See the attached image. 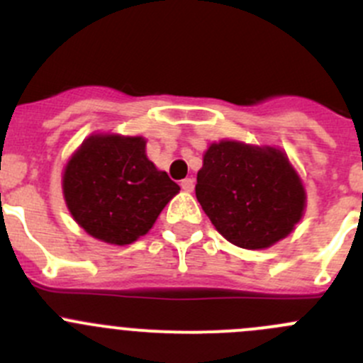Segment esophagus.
Wrapping results in <instances>:
<instances>
[{"label": "esophagus", "mask_w": 363, "mask_h": 363, "mask_svg": "<svg viewBox=\"0 0 363 363\" xmlns=\"http://www.w3.org/2000/svg\"><path fill=\"white\" fill-rule=\"evenodd\" d=\"M181 188L184 189L186 193H191L193 189H195V181H193L191 177H186V179H182V181H181Z\"/></svg>", "instance_id": "34e87169"}]
</instances>
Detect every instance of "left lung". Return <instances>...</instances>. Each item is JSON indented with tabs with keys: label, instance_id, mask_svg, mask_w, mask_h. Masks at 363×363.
<instances>
[{
	"label": "left lung",
	"instance_id": "1",
	"mask_svg": "<svg viewBox=\"0 0 363 363\" xmlns=\"http://www.w3.org/2000/svg\"><path fill=\"white\" fill-rule=\"evenodd\" d=\"M195 191L216 230L242 250H267L290 235L307 203L283 149L239 140L208 145Z\"/></svg>",
	"mask_w": 363,
	"mask_h": 363
}]
</instances>
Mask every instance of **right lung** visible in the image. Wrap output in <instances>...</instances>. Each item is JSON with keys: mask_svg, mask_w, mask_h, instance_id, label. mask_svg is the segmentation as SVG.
Masks as SVG:
<instances>
[{"mask_svg": "<svg viewBox=\"0 0 363 363\" xmlns=\"http://www.w3.org/2000/svg\"><path fill=\"white\" fill-rule=\"evenodd\" d=\"M145 144L138 135L93 133L69 156L61 182L65 202L93 239L135 242L181 189L147 158Z\"/></svg>", "mask_w": 363, "mask_h": 363, "instance_id": "right-lung-1", "label": "right lung"}]
</instances>
